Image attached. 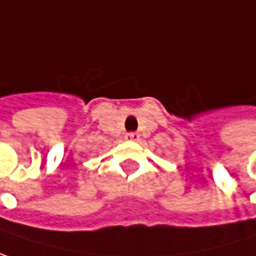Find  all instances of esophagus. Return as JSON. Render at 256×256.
I'll list each match as a JSON object with an SVG mask.
<instances>
[{
    "instance_id": "obj_1",
    "label": "esophagus",
    "mask_w": 256,
    "mask_h": 256,
    "mask_svg": "<svg viewBox=\"0 0 256 256\" xmlns=\"http://www.w3.org/2000/svg\"><path fill=\"white\" fill-rule=\"evenodd\" d=\"M128 140H132V142H138V140L140 139V134H139V133H136V132H133V133H128Z\"/></svg>"
}]
</instances>
